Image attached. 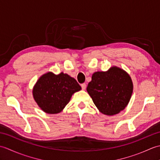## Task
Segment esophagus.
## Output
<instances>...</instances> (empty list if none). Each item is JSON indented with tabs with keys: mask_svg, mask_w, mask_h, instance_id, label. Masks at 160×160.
<instances>
[{
	"mask_svg": "<svg viewBox=\"0 0 160 160\" xmlns=\"http://www.w3.org/2000/svg\"><path fill=\"white\" fill-rule=\"evenodd\" d=\"M81 87H82V89L83 90L85 89H86V84H85V83L81 84Z\"/></svg>",
	"mask_w": 160,
	"mask_h": 160,
	"instance_id": "34e87169",
	"label": "esophagus"
}]
</instances>
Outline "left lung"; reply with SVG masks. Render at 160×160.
<instances>
[{
    "label": "left lung",
    "instance_id": "8db88e82",
    "mask_svg": "<svg viewBox=\"0 0 160 160\" xmlns=\"http://www.w3.org/2000/svg\"><path fill=\"white\" fill-rule=\"evenodd\" d=\"M132 89L129 75L123 69L113 67L105 72L94 73L87 90L101 113L113 115L127 107Z\"/></svg>",
    "mask_w": 160,
    "mask_h": 160
}]
</instances>
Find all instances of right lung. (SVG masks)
Returning a JSON list of instances; mask_svg holds the SVG:
<instances>
[{
	"label": "right lung",
	"instance_id": "obj_1",
	"mask_svg": "<svg viewBox=\"0 0 160 160\" xmlns=\"http://www.w3.org/2000/svg\"><path fill=\"white\" fill-rule=\"evenodd\" d=\"M81 87L73 78L66 73L44 74L37 81L33 96L40 108L47 113L55 114L62 111L69 103L72 95Z\"/></svg>",
	"mask_w": 160,
	"mask_h": 160
}]
</instances>
